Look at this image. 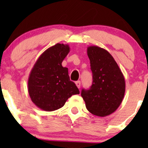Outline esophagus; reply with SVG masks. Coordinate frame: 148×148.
<instances>
[{"label":"esophagus","mask_w":148,"mask_h":148,"mask_svg":"<svg viewBox=\"0 0 148 148\" xmlns=\"http://www.w3.org/2000/svg\"><path fill=\"white\" fill-rule=\"evenodd\" d=\"M76 86H77L78 88H80V87H81V81H76Z\"/></svg>","instance_id":"1"}]
</instances>
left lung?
Masks as SVG:
<instances>
[{
    "instance_id": "8db88e82",
    "label": "left lung",
    "mask_w": 148,
    "mask_h": 148,
    "mask_svg": "<svg viewBox=\"0 0 148 148\" xmlns=\"http://www.w3.org/2000/svg\"><path fill=\"white\" fill-rule=\"evenodd\" d=\"M87 53L93 81L89 90L82 89L81 96L88 111L97 116H107L123 101L125 78L113 57L104 49L90 46Z\"/></svg>"
}]
</instances>
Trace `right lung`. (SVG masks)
Returning a JSON list of instances; mask_svg holds the SVG:
<instances>
[{
	"label": "right lung",
	"mask_w": 148,
	"mask_h": 148,
	"mask_svg": "<svg viewBox=\"0 0 148 148\" xmlns=\"http://www.w3.org/2000/svg\"><path fill=\"white\" fill-rule=\"evenodd\" d=\"M69 52L68 45L58 43L49 47L38 58L30 73L28 93L32 101L40 109H59L79 90L70 81L68 69L62 66Z\"/></svg>",
	"instance_id": "add662e5"
}]
</instances>
